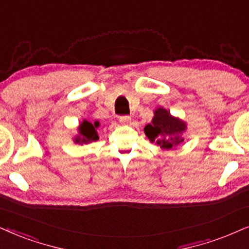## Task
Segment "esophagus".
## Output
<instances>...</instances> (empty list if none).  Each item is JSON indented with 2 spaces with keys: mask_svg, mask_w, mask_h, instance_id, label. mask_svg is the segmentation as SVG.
<instances>
[{
  "mask_svg": "<svg viewBox=\"0 0 249 249\" xmlns=\"http://www.w3.org/2000/svg\"><path fill=\"white\" fill-rule=\"evenodd\" d=\"M119 122H121L122 124H128V123H131V117L130 116H121V117H119Z\"/></svg>",
  "mask_w": 249,
  "mask_h": 249,
  "instance_id": "esophagus-1",
  "label": "esophagus"
}]
</instances>
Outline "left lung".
<instances>
[{"instance_id": "8db88e82", "label": "left lung", "mask_w": 249, "mask_h": 249, "mask_svg": "<svg viewBox=\"0 0 249 249\" xmlns=\"http://www.w3.org/2000/svg\"><path fill=\"white\" fill-rule=\"evenodd\" d=\"M186 123L171 116L164 108H157L150 124L144 126V134L150 142L156 143L162 149H172L184 142Z\"/></svg>"}]
</instances>
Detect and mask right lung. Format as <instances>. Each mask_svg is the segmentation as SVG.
<instances>
[{"label": "right lung", "mask_w": 249, "mask_h": 249, "mask_svg": "<svg viewBox=\"0 0 249 249\" xmlns=\"http://www.w3.org/2000/svg\"><path fill=\"white\" fill-rule=\"evenodd\" d=\"M100 126V123L95 121L94 123H90L84 119L83 123L78 127L79 131V135L74 138L75 143H89L93 141H96L99 139V135H97L96 128Z\"/></svg>", "instance_id": "1"}]
</instances>
